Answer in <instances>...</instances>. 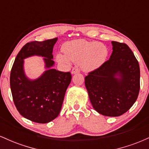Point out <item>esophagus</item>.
Masks as SVG:
<instances>
[{"label": "esophagus", "instance_id": "esophagus-1", "mask_svg": "<svg viewBox=\"0 0 149 149\" xmlns=\"http://www.w3.org/2000/svg\"><path fill=\"white\" fill-rule=\"evenodd\" d=\"M80 72V69L77 67H74L73 68L72 71H71V73L72 74H74V73H79Z\"/></svg>", "mask_w": 149, "mask_h": 149}]
</instances>
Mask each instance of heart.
Here are the masks:
<instances>
[{"label":"heart","mask_w":149,"mask_h":149,"mask_svg":"<svg viewBox=\"0 0 149 149\" xmlns=\"http://www.w3.org/2000/svg\"><path fill=\"white\" fill-rule=\"evenodd\" d=\"M62 51L64 54L57 55L59 63L69 65L70 61L80 62V67L85 71H92L100 67L105 62L109 53L104 44L83 39L65 42Z\"/></svg>","instance_id":"heart-1"}]
</instances>
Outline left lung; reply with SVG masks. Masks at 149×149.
<instances>
[{"mask_svg": "<svg viewBox=\"0 0 149 149\" xmlns=\"http://www.w3.org/2000/svg\"><path fill=\"white\" fill-rule=\"evenodd\" d=\"M111 42L110 59L88 73L85 85L94 109L104 116L116 117L127 112L136 102L140 89V69L127 44Z\"/></svg>", "mask_w": 149, "mask_h": 149, "instance_id": "obj_1", "label": "left lung"}]
</instances>
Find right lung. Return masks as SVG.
Listing matches in <instances>:
<instances>
[{
  "label": "right lung",
  "mask_w": 149,
  "mask_h": 149,
  "mask_svg": "<svg viewBox=\"0 0 149 149\" xmlns=\"http://www.w3.org/2000/svg\"><path fill=\"white\" fill-rule=\"evenodd\" d=\"M57 40L54 38L27 42L17 55L10 72V88L15 107L23 117L38 123H47L57 117L72 78L70 72L49 69L54 64L52 50ZM33 55L45 57L49 70L38 79L30 81L23 73V59Z\"/></svg>",
  "instance_id": "obj_1"
}]
</instances>
